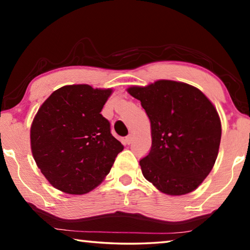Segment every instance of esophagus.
I'll use <instances>...</instances> for the list:
<instances>
[{
    "instance_id": "obj_1",
    "label": "esophagus",
    "mask_w": 250,
    "mask_h": 250,
    "mask_svg": "<svg viewBox=\"0 0 250 250\" xmlns=\"http://www.w3.org/2000/svg\"><path fill=\"white\" fill-rule=\"evenodd\" d=\"M132 141H133V135H132V134H129L128 137L125 138L126 145H131V143H132Z\"/></svg>"
}]
</instances>
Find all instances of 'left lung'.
Masks as SVG:
<instances>
[{"mask_svg": "<svg viewBox=\"0 0 250 250\" xmlns=\"http://www.w3.org/2000/svg\"><path fill=\"white\" fill-rule=\"evenodd\" d=\"M151 122L152 146L140 160L142 174L160 192L184 195L206 179L222 137L216 108L197 88L173 80L128 88Z\"/></svg>", "mask_w": 250, "mask_h": 250, "instance_id": "8db88e82", "label": "left lung"}]
</instances>
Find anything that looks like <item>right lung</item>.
I'll list each match as a JSON object with an SVG mask.
<instances>
[{"instance_id": "1", "label": "right lung", "mask_w": 250, "mask_h": 250, "mask_svg": "<svg viewBox=\"0 0 250 250\" xmlns=\"http://www.w3.org/2000/svg\"><path fill=\"white\" fill-rule=\"evenodd\" d=\"M111 94L112 89L69 84L41 105L31 126V149L55 188L73 195L92 191L124 150L100 113Z\"/></svg>"}]
</instances>
